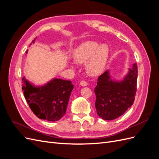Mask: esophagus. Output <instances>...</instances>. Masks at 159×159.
<instances>
[{"instance_id":"34e87169","label":"esophagus","mask_w":159,"mask_h":159,"mask_svg":"<svg viewBox=\"0 0 159 159\" xmlns=\"http://www.w3.org/2000/svg\"><path fill=\"white\" fill-rule=\"evenodd\" d=\"M80 85L81 86H84H84H87L88 85V83L86 82L85 81H81V82H80Z\"/></svg>"}]
</instances>
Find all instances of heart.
<instances>
[{
    "label": "heart",
    "instance_id": "obj_1",
    "mask_svg": "<svg viewBox=\"0 0 159 159\" xmlns=\"http://www.w3.org/2000/svg\"><path fill=\"white\" fill-rule=\"evenodd\" d=\"M109 56V47L106 44H99L93 41L81 43L73 52V58L79 64L86 62L85 69L91 75H98L104 71ZM71 68H74L73 64Z\"/></svg>",
    "mask_w": 159,
    "mask_h": 159
}]
</instances>
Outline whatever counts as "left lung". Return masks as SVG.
Instances as JSON below:
<instances>
[{
  "mask_svg": "<svg viewBox=\"0 0 159 159\" xmlns=\"http://www.w3.org/2000/svg\"><path fill=\"white\" fill-rule=\"evenodd\" d=\"M137 65L134 63L121 80L112 78L109 70L99 77L94 91L99 117L108 121L115 119L132 106L137 91Z\"/></svg>",
  "mask_w": 159,
  "mask_h": 159,
  "instance_id": "left-lung-1",
  "label": "left lung"
}]
</instances>
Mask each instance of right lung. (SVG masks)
<instances>
[{
    "label": "right lung",
    "mask_w": 159,
    "mask_h": 159,
    "mask_svg": "<svg viewBox=\"0 0 159 159\" xmlns=\"http://www.w3.org/2000/svg\"><path fill=\"white\" fill-rule=\"evenodd\" d=\"M74 87L71 81L56 78L43 85H35L25 77L22 78L24 95L31 110L38 118L48 121H58L66 114Z\"/></svg>",
    "instance_id": "add662e5"
}]
</instances>
